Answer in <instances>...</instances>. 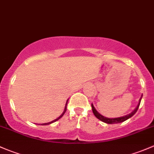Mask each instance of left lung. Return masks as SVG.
<instances>
[{"label":"left lung","instance_id":"8db88e82","mask_svg":"<svg viewBox=\"0 0 154 154\" xmlns=\"http://www.w3.org/2000/svg\"><path fill=\"white\" fill-rule=\"evenodd\" d=\"M142 97H141L140 99H139V104H138L137 107H136L135 110L131 112V113L128 114V115H126V116H122V117H119V118H114V119L106 118V117L103 116L102 115H101L100 113H99V112H97V110H96V109H95V107H93V104H92V105H91L92 110H93V114L95 115V116H96L97 119H99V120H101V122H105V123H107V124H117V123H121V122H125V120L128 119L129 118H131V116H133L136 113V111L138 110V108H139V104H140Z\"/></svg>","mask_w":154,"mask_h":154}]
</instances>
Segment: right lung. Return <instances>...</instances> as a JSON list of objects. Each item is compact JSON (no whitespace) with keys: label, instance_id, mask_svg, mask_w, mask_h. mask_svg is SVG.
<instances>
[{"label":"right lung","instance_id":"obj_1","mask_svg":"<svg viewBox=\"0 0 154 154\" xmlns=\"http://www.w3.org/2000/svg\"><path fill=\"white\" fill-rule=\"evenodd\" d=\"M66 104H67V101H66V106H65V108H64V112H63V113L61 114V115L60 116L58 117V118H57L56 119L53 120V121L50 122H47V123H44V124H42V125H50V124H51V123H53V122H56L57 120H58V119H61V117L63 116V115H64V114L65 113V112H66Z\"/></svg>","mask_w":154,"mask_h":154}]
</instances>
